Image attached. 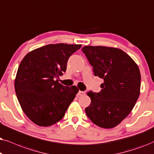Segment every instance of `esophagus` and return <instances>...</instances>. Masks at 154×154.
<instances>
[{
  "mask_svg": "<svg viewBox=\"0 0 154 154\" xmlns=\"http://www.w3.org/2000/svg\"><path fill=\"white\" fill-rule=\"evenodd\" d=\"M85 94V91H79L78 93H77V96H83Z\"/></svg>",
  "mask_w": 154,
  "mask_h": 154,
  "instance_id": "34e87169",
  "label": "esophagus"
}]
</instances>
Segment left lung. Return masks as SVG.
Here are the masks:
<instances>
[{"label":"left lung","instance_id":"obj_1","mask_svg":"<svg viewBox=\"0 0 154 154\" xmlns=\"http://www.w3.org/2000/svg\"><path fill=\"white\" fill-rule=\"evenodd\" d=\"M82 51L93 67L94 75L104 81L100 92H87L91 104L85 108L86 114L100 128H115L130 113L139 98L138 65L119 48L86 46Z\"/></svg>","mask_w":154,"mask_h":154}]
</instances>
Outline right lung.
I'll use <instances>...</instances> for the list:
<instances>
[{"instance_id":"1","label":"right lung","mask_w":154,"mask_h":154,"mask_svg":"<svg viewBox=\"0 0 154 154\" xmlns=\"http://www.w3.org/2000/svg\"><path fill=\"white\" fill-rule=\"evenodd\" d=\"M80 44H48L31 51L22 59L15 80V89L22 110L41 127L60 121L79 91L65 87L57 78L66 71L67 63Z\"/></svg>"}]
</instances>
